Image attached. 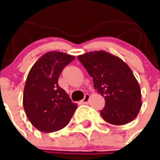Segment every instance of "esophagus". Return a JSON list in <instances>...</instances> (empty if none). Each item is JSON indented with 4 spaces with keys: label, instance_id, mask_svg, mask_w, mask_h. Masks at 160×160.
I'll use <instances>...</instances> for the list:
<instances>
[{
    "label": "esophagus",
    "instance_id": "esophagus-1",
    "mask_svg": "<svg viewBox=\"0 0 160 160\" xmlns=\"http://www.w3.org/2000/svg\"><path fill=\"white\" fill-rule=\"evenodd\" d=\"M90 100V95L89 94H86L85 95V97H84V99L82 100V101L80 102L82 104H87L88 103V102H89Z\"/></svg>",
    "mask_w": 160,
    "mask_h": 160
}]
</instances>
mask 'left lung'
<instances>
[{
  "mask_svg": "<svg viewBox=\"0 0 160 160\" xmlns=\"http://www.w3.org/2000/svg\"><path fill=\"white\" fill-rule=\"evenodd\" d=\"M93 78L94 88L105 99L102 119L115 125H125L137 116L142 107L140 86L122 59L105 51L78 56Z\"/></svg>",
  "mask_w": 160,
  "mask_h": 160,
  "instance_id": "1",
  "label": "left lung"
}]
</instances>
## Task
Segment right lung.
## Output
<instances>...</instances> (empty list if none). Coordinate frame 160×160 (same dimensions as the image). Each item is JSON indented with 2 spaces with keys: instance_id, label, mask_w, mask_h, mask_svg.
<instances>
[{
  "instance_id": "1",
  "label": "right lung",
  "mask_w": 160,
  "mask_h": 160,
  "mask_svg": "<svg viewBox=\"0 0 160 160\" xmlns=\"http://www.w3.org/2000/svg\"><path fill=\"white\" fill-rule=\"evenodd\" d=\"M74 58L61 52H48L29 71L23 90V108L39 131L50 133L64 128L76 110L77 104L58 86L61 72Z\"/></svg>"
}]
</instances>
